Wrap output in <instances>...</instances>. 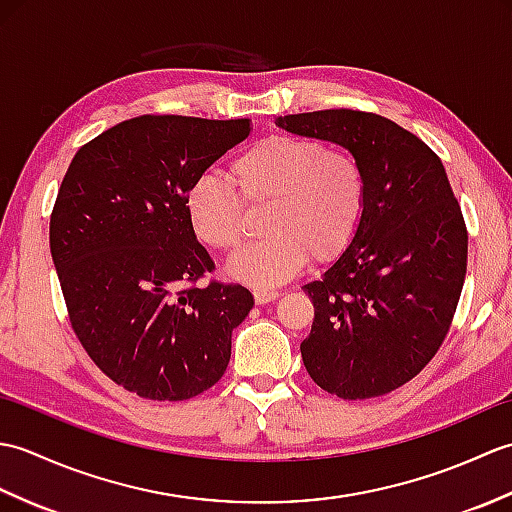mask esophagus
<instances>
[{
  "mask_svg": "<svg viewBox=\"0 0 512 512\" xmlns=\"http://www.w3.org/2000/svg\"><path fill=\"white\" fill-rule=\"evenodd\" d=\"M253 297L255 301L262 306V303H270L279 297V290H270V288H253Z\"/></svg>",
  "mask_w": 512,
  "mask_h": 512,
  "instance_id": "esophagus-1",
  "label": "esophagus"
}]
</instances>
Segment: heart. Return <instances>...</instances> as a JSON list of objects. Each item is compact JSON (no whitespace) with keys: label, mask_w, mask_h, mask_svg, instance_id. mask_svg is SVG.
I'll return each instance as SVG.
<instances>
[{"label":"heart","mask_w":512,"mask_h":512,"mask_svg":"<svg viewBox=\"0 0 512 512\" xmlns=\"http://www.w3.org/2000/svg\"><path fill=\"white\" fill-rule=\"evenodd\" d=\"M228 183L202 173L187 191L193 233L220 253H235L246 239V209H262L264 233L239 253L228 273L270 286L297 275L312 257L325 262L350 244L361 220L365 176L361 162L343 147H325L303 136L257 140L228 167Z\"/></svg>","instance_id":"heart-1"}]
</instances>
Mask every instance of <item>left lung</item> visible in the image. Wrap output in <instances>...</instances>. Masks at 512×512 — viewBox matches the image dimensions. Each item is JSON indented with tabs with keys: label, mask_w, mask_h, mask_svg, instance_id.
<instances>
[{
	"label": "left lung",
	"mask_w": 512,
	"mask_h": 512,
	"mask_svg": "<svg viewBox=\"0 0 512 512\" xmlns=\"http://www.w3.org/2000/svg\"><path fill=\"white\" fill-rule=\"evenodd\" d=\"M277 125L350 149L365 176L352 244L303 286L314 306L303 365L343 400L389 394L436 356L462 295L469 233L447 171L416 134L372 112L290 114Z\"/></svg>",
	"instance_id": "8db88e82"
}]
</instances>
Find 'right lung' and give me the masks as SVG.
I'll return each mask as SVG.
<instances>
[{"instance_id": "add662e5", "label": "right lung", "mask_w": 512, "mask_h": 512, "mask_svg": "<svg viewBox=\"0 0 512 512\" xmlns=\"http://www.w3.org/2000/svg\"><path fill=\"white\" fill-rule=\"evenodd\" d=\"M248 118H129L72 158L50 215V253L70 325L116 385L147 400L213 387L253 295L209 279L187 191L248 136Z\"/></svg>"}]
</instances>
